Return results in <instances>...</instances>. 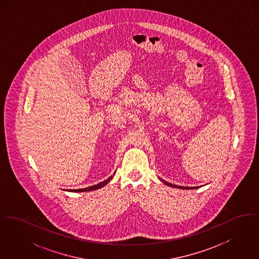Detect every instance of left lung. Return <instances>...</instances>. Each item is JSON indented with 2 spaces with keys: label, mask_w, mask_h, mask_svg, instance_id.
Returning <instances> with one entry per match:
<instances>
[{
  "label": "left lung",
  "mask_w": 259,
  "mask_h": 259,
  "mask_svg": "<svg viewBox=\"0 0 259 259\" xmlns=\"http://www.w3.org/2000/svg\"><path fill=\"white\" fill-rule=\"evenodd\" d=\"M165 185H169V186H172V187H175V188H181V189H196L198 188V186H192V187H187V186H179V185H172V184H170V183H167V182H165V181H163V180H161Z\"/></svg>",
  "instance_id": "1"
}]
</instances>
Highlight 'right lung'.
I'll list each match as a JSON object with an SVG mask.
<instances>
[{"label":"right lung","instance_id":"add662e5","mask_svg":"<svg viewBox=\"0 0 259 259\" xmlns=\"http://www.w3.org/2000/svg\"><path fill=\"white\" fill-rule=\"evenodd\" d=\"M112 177H113V176H111L108 180H106V181H104V182H102V183H99L97 185H92V186L85 187V188H80V189H69V190H67V191H71V192H85V191L96 190V189H99V188H101V187L105 186V185H107L109 182H111Z\"/></svg>","mask_w":259,"mask_h":259}]
</instances>
